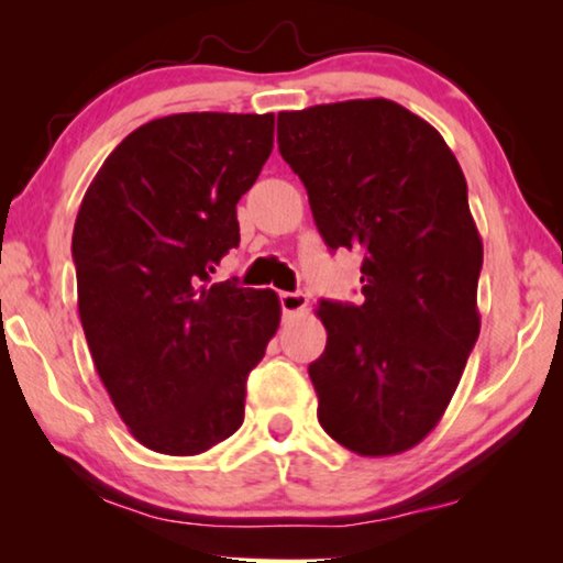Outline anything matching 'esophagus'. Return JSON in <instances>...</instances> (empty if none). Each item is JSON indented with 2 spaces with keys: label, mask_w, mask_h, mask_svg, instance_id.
Segmentation results:
<instances>
[{
  "label": "esophagus",
  "mask_w": 563,
  "mask_h": 563,
  "mask_svg": "<svg viewBox=\"0 0 563 563\" xmlns=\"http://www.w3.org/2000/svg\"><path fill=\"white\" fill-rule=\"evenodd\" d=\"M279 302L284 314H297L307 310V295H302V291H282Z\"/></svg>",
  "instance_id": "1"
}]
</instances>
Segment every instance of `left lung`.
Segmentation results:
<instances>
[{"mask_svg":"<svg viewBox=\"0 0 563 563\" xmlns=\"http://www.w3.org/2000/svg\"><path fill=\"white\" fill-rule=\"evenodd\" d=\"M279 151L330 249L361 251V305L325 302L310 364L318 420L358 456H395L443 418L479 338L482 238L441 133L391 99L279 112Z\"/></svg>","mask_w":563,"mask_h":563,"instance_id":"obj_1","label":"left lung"}]
</instances>
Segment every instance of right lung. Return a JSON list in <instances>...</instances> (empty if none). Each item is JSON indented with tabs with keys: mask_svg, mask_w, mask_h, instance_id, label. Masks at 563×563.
Returning a JSON list of instances; mask_svg holds the SVG:
<instances>
[{
	"mask_svg": "<svg viewBox=\"0 0 563 563\" xmlns=\"http://www.w3.org/2000/svg\"><path fill=\"white\" fill-rule=\"evenodd\" d=\"M274 114L151 120L91 179L74 225L79 318L97 374L145 449L197 456L241 428L245 379L282 320L272 289L210 284L241 243L235 205Z\"/></svg>",
	"mask_w": 563,
	"mask_h": 563,
	"instance_id": "add662e5",
	"label": "right lung"
}]
</instances>
